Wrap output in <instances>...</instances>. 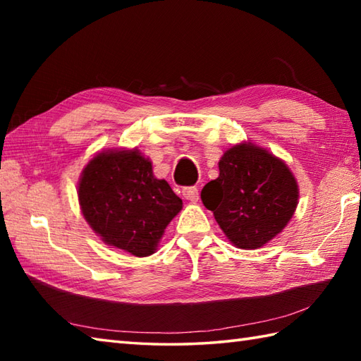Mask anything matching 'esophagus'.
<instances>
[{
    "instance_id": "34e87169",
    "label": "esophagus",
    "mask_w": 361,
    "mask_h": 361,
    "mask_svg": "<svg viewBox=\"0 0 361 361\" xmlns=\"http://www.w3.org/2000/svg\"><path fill=\"white\" fill-rule=\"evenodd\" d=\"M183 197L190 203L198 202V189L197 188H185L183 189Z\"/></svg>"
}]
</instances>
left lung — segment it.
Returning <instances> with one entry per match:
<instances>
[{
    "label": "left lung",
    "instance_id": "1",
    "mask_svg": "<svg viewBox=\"0 0 361 361\" xmlns=\"http://www.w3.org/2000/svg\"><path fill=\"white\" fill-rule=\"evenodd\" d=\"M219 171V178L203 188L202 202L234 247L257 250L282 233L299 198L283 159L247 141L224 152Z\"/></svg>",
    "mask_w": 361,
    "mask_h": 361
}]
</instances>
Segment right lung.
<instances>
[{
	"mask_svg": "<svg viewBox=\"0 0 361 361\" xmlns=\"http://www.w3.org/2000/svg\"><path fill=\"white\" fill-rule=\"evenodd\" d=\"M78 197L83 217L102 242L136 257L158 250L164 229L183 208L137 147L96 153L80 173Z\"/></svg>",
	"mask_w": 361,
	"mask_h": 361,
	"instance_id": "add662e5",
	"label": "right lung"
}]
</instances>
